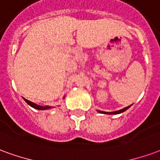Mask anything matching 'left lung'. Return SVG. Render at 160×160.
Masks as SVG:
<instances>
[{"label": "left lung", "mask_w": 160, "mask_h": 160, "mask_svg": "<svg viewBox=\"0 0 160 160\" xmlns=\"http://www.w3.org/2000/svg\"><path fill=\"white\" fill-rule=\"evenodd\" d=\"M131 106H129V107H125V108H123V109H121V110H119V111H116V112H102V111H99V112H101V113H107V114H119V113H121V112H125L126 110H127L129 107H130Z\"/></svg>", "instance_id": "left-lung-1"}]
</instances>
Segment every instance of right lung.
<instances>
[{"label": "right lung", "mask_w": 160, "mask_h": 160, "mask_svg": "<svg viewBox=\"0 0 160 160\" xmlns=\"http://www.w3.org/2000/svg\"><path fill=\"white\" fill-rule=\"evenodd\" d=\"M25 99L26 102L28 104L29 106H31V107H33V108H35V109H38V110H45V109H48V108H50V107H42V106H40V105H37V104L33 103V102H31V101L28 100V99Z\"/></svg>", "instance_id": "1"}]
</instances>
